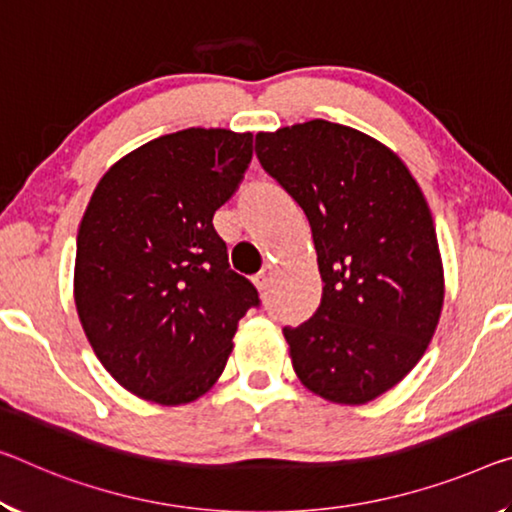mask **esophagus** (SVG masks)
Here are the masks:
<instances>
[{"instance_id":"1","label":"esophagus","mask_w":512,"mask_h":512,"mask_svg":"<svg viewBox=\"0 0 512 512\" xmlns=\"http://www.w3.org/2000/svg\"><path fill=\"white\" fill-rule=\"evenodd\" d=\"M271 282H273L271 266H266V269H262V271H259V273L255 275V285H257L259 294H262V296L269 294V289H271Z\"/></svg>"}]
</instances>
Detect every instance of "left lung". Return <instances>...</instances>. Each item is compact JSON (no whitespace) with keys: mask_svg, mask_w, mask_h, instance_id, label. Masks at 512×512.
Returning <instances> with one entry per match:
<instances>
[{"mask_svg":"<svg viewBox=\"0 0 512 512\" xmlns=\"http://www.w3.org/2000/svg\"><path fill=\"white\" fill-rule=\"evenodd\" d=\"M257 159L312 227L323 294L312 319L285 328L307 389L362 405L426 353L444 273L431 209L396 154L358 129L310 120L259 132Z\"/></svg>","mask_w":512,"mask_h":512,"instance_id":"left-lung-1","label":"left lung"}]
</instances>
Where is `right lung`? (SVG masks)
Instances as JSON below:
<instances>
[{
  "mask_svg": "<svg viewBox=\"0 0 512 512\" xmlns=\"http://www.w3.org/2000/svg\"><path fill=\"white\" fill-rule=\"evenodd\" d=\"M253 134L191 127L129 152L95 186L77 234L75 303L97 360L145 401L180 405L221 376L259 307L214 230Z\"/></svg>",
  "mask_w": 512,
  "mask_h": 512,
  "instance_id": "add662e5",
  "label": "right lung"
}]
</instances>
